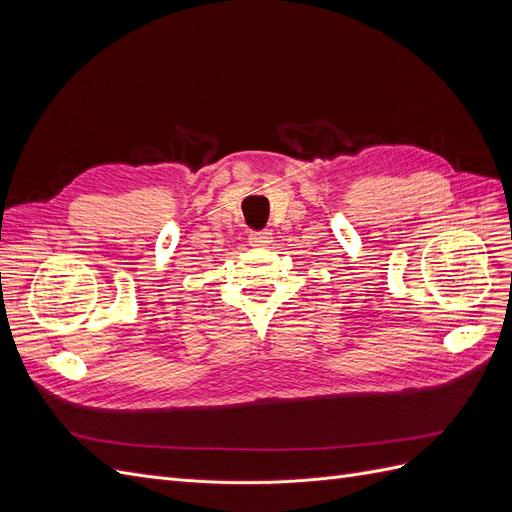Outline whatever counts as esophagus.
Here are the masks:
<instances>
[{
	"label": "esophagus",
	"mask_w": 512,
	"mask_h": 512,
	"mask_svg": "<svg viewBox=\"0 0 512 512\" xmlns=\"http://www.w3.org/2000/svg\"><path fill=\"white\" fill-rule=\"evenodd\" d=\"M271 232L269 230H260V232H252L250 235V245L252 247H267L271 243Z\"/></svg>",
	"instance_id": "obj_1"
}]
</instances>
